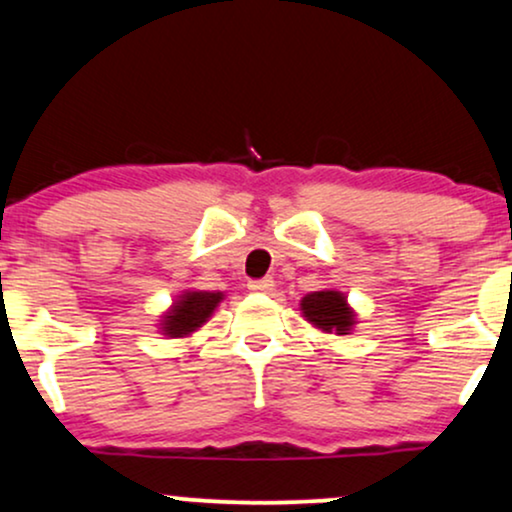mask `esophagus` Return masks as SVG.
Masks as SVG:
<instances>
[{"instance_id":"esophagus-1","label":"esophagus","mask_w":512,"mask_h":512,"mask_svg":"<svg viewBox=\"0 0 512 512\" xmlns=\"http://www.w3.org/2000/svg\"><path fill=\"white\" fill-rule=\"evenodd\" d=\"M248 288L252 293H269L274 288V279H269V276H264V279H255L248 283Z\"/></svg>"}]
</instances>
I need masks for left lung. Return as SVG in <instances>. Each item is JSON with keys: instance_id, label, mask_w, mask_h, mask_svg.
Instances as JSON below:
<instances>
[{"instance_id": "8db88e82", "label": "left lung", "mask_w": 512, "mask_h": 512, "mask_svg": "<svg viewBox=\"0 0 512 512\" xmlns=\"http://www.w3.org/2000/svg\"><path fill=\"white\" fill-rule=\"evenodd\" d=\"M303 317L326 334L346 336L355 326V312L341 291H315L300 300Z\"/></svg>"}]
</instances>
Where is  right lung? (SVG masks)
Segmentation results:
<instances>
[{"mask_svg": "<svg viewBox=\"0 0 512 512\" xmlns=\"http://www.w3.org/2000/svg\"><path fill=\"white\" fill-rule=\"evenodd\" d=\"M224 300V293L212 291H186L178 295V300L164 312L162 331L169 338L190 336L193 331L200 329L202 324L212 317L217 305Z\"/></svg>", "mask_w": 512, "mask_h": 512, "instance_id": "obj_1", "label": "right lung"}]
</instances>
